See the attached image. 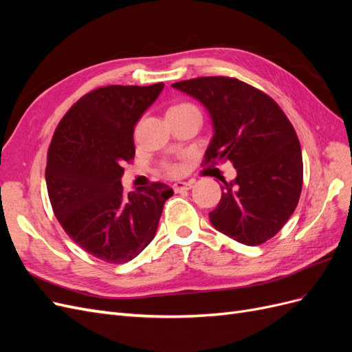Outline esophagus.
<instances>
[{"label": "esophagus", "mask_w": 352, "mask_h": 352, "mask_svg": "<svg viewBox=\"0 0 352 352\" xmlns=\"http://www.w3.org/2000/svg\"><path fill=\"white\" fill-rule=\"evenodd\" d=\"M194 186V182H177L173 185L175 192H182V190H189Z\"/></svg>", "instance_id": "1"}]
</instances>
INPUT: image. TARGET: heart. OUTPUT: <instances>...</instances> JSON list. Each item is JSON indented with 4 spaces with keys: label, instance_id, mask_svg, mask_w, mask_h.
Instances as JSON below:
<instances>
[{
    "label": "heart",
    "instance_id": "obj_1",
    "mask_svg": "<svg viewBox=\"0 0 352 352\" xmlns=\"http://www.w3.org/2000/svg\"><path fill=\"white\" fill-rule=\"evenodd\" d=\"M188 110H197L195 105L192 104H188V102H182V104H177V105H173L172 109H168V111H188ZM166 172L168 175H177L179 173V167L176 164H172V163H167L164 166Z\"/></svg>",
    "mask_w": 352,
    "mask_h": 352
}]
</instances>
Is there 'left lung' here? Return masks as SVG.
<instances>
[{
	"label": "left lung",
	"instance_id": "1",
	"mask_svg": "<svg viewBox=\"0 0 352 352\" xmlns=\"http://www.w3.org/2000/svg\"><path fill=\"white\" fill-rule=\"evenodd\" d=\"M172 87L198 100L211 117L206 163L229 160L236 168L232 182L223 180L211 225L250 247L273 238L292 216L302 188L301 145L291 122L269 95L235 78Z\"/></svg>",
	"mask_w": 352,
	"mask_h": 352
}]
</instances>
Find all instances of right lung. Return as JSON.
I'll return each mask as SVG.
<instances>
[{"label":"right lung","instance_id":"1","mask_svg":"<svg viewBox=\"0 0 352 352\" xmlns=\"http://www.w3.org/2000/svg\"><path fill=\"white\" fill-rule=\"evenodd\" d=\"M164 83L98 88L72 105L52 136L45 180L61 228L82 250L123 264L148 247L173 189L155 182L124 194L133 131Z\"/></svg>","mask_w":352,"mask_h":352}]
</instances>
